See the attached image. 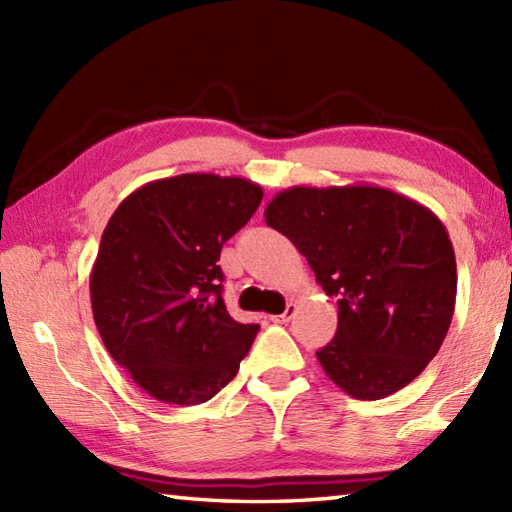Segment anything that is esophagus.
<instances>
[{
	"label": "esophagus",
	"instance_id": "1",
	"mask_svg": "<svg viewBox=\"0 0 512 512\" xmlns=\"http://www.w3.org/2000/svg\"><path fill=\"white\" fill-rule=\"evenodd\" d=\"M295 314H297V306H295V303H288L286 310L281 314H275V317H270V321H273V323H288L292 317H295Z\"/></svg>",
	"mask_w": 512,
	"mask_h": 512
}]
</instances>
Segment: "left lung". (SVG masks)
<instances>
[{
    "mask_svg": "<svg viewBox=\"0 0 512 512\" xmlns=\"http://www.w3.org/2000/svg\"><path fill=\"white\" fill-rule=\"evenodd\" d=\"M264 217L336 297L339 328L317 352L332 383L356 400H380L420 376L449 332L458 292L440 217L372 184L290 187Z\"/></svg>",
    "mask_w": 512,
    "mask_h": 512,
    "instance_id": "obj_1",
    "label": "left lung"
}]
</instances>
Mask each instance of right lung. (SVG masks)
<instances>
[{
    "label": "right lung",
    "mask_w": 512,
    "mask_h": 512,
    "mask_svg": "<svg viewBox=\"0 0 512 512\" xmlns=\"http://www.w3.org/2000/svg\"><path fill=\"white\" fill-rule=\"evenodd\" d=\"M264 191L215 173L147 182L107 222L90 273L94 323L134 383L167 405H200L237 374L259 325L222 299V244Z\"/></svg>",
    "instance_id": "obj_1"
}]
</instances>
